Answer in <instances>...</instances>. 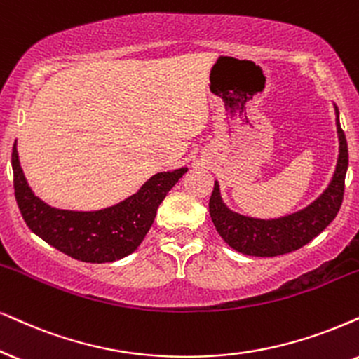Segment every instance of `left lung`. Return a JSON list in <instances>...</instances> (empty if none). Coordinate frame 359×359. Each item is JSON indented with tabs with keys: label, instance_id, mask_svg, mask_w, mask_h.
Returning <instances> with one entry per match:
<instances>
[{
	"label": "left lung",
	"instance_id": "left-lung-1",
	"mask_svg": "<svg viewBox=\"0 0 359 359\" xmlns=\"http://www.w3.org/2000/svg\"><path fill=\"white\" fill-rule=\"evenodd\" d=\"M339 157L328 189L311 205L293 215L276 220H258L229 210L220 198L219 185H213L208 212L217 232L233 250L252 257H276L302 248L311 242L338 215L344 195V177L348 170V144L338 121Z\"/></svg>",
	"mask_w": 359,
	"mask_h": 359
}]
</instances>
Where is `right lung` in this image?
Returning <instances> with one entry per match:
<instances>
[{"mask_svg":"<svg viewBox=\"0 0 359 359\" xmlns=\"http://www.w3.org/2000/svg\"><path fill=\"white\" fill-rule=\"evenodd\" d=\"M15 197L26 225L33 232L76 260L106 263L124 258L142 242L156 219L157 207L187 169L161 172L137 194L97 212L57 210L31 192L22 174L16 144L11 154Z\"/></svg>","mask_w":359,"mask_h":359,"instance_id":"add662e5","label":"right lung"}]
</instances>
